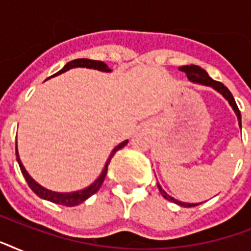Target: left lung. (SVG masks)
<instances>
[{
  "instance_id": "1",
  "label": "left lung",
  "mask_w": 251,
  "mask_h": 251,
  "mask_svg": "<svg viewBox=\"0 0 251 251\" xmlns=\"http://www.w3.org/2000/svg\"><path fill=\"white\" fill-rule=\"evenodd\" d=\"M179 70L183 73H186L187 79L190 80V82H193V83H198V84H202V86L211 87V88H214L216 92H219V94L222 95L223 98L226 99V101L229 102V105L232 106V109H233V112L236 113V116H237L238 125H240V127H241V113H240V109H238L237 104H236V101H234L233 95L230 94V91L228 90L224 84L212 79V78L207 74V72L204 70V69L199 68V66H197V65H186V66H181ZM157 187H159V191H160L161 195H163L165 199H168L169 202H173L176 203V204H178V206L194 207L201 204V203H186V202H181V201H177V199H175L169 194H167L164 189H163L159 183H157Z\"/></svg>"
}]
</instances>
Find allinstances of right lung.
<instances>
[{
    "mask_svg": "<svg viewBox=\"0 0 251 251\" xmlns=\"http://www.w3.org/2000/svg\"><path fill=\"white\" fill-rule=\"evenodd\" d=\"M74 68H87V69H94V70H99V72L102 73H110L112 72V69L108 68V65L104 64L102 61H95V60H88V58H78V60H73L70 62L65 65L64 68L61 69L60 72L56 73L54 75H60L62 73L68 72L70 69ZM127 142L129 141H124L121 142L120 145L116 146L113 150H112V152H110L109 157L106 159V163L102 168L101 173L99 176L98 178L95 179L94 182L88 185L87 187L82 189V190H76V191H70V193H58V191H52L47 189V187L41 186L40 183H37L35 179L28 175V172L25 171V165L22 164L21 157H19V153H18V145L15 143V155H17V161L18 164H19V168H21L22 175L25 178L27 183H28V186L31 187V190L37 195V197H40L41 199H45V201H49V202L57 203V204H62V206H68V207H73V206H78L82 202H84L86 199H88L91 195H94L96 191L100 189L101 186V183L104 182V178H105L106 172H108V165H109L110 160H112V157L116 152H117L118 150H121L122 147H125L127 145Z\"/></svg>",
    "mask_w": 251,
    "mask_h": 251,
    "instance_id": "add662e5",
    "label": "right lung"
}]
</instances>
